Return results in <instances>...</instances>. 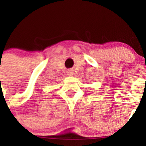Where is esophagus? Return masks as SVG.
I'll return each instance as SVG.
<instances>
[{"label":"esophagus","mask_w":146,"mask_h":146,"mask_svg":"<svg viewBox=\"0 0 146 146\" xmlns=\"http://www.w3.org/2000/svg\"><path fill=\"white\" fill-rule=\"evenodd\" d=\"M68 74H69V75H70V76H72V72H68Z\"/></svg>","instance_id":"1"}]
</instances>
